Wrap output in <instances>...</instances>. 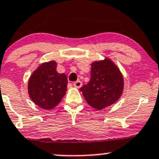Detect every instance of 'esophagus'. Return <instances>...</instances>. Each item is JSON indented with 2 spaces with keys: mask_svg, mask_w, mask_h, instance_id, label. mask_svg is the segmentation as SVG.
Wrapping results in <instances>:
<instances>
[{
  "mask_svg": "<svg viewBox=\"0 0 159 159\" xmlns=\"http://www.w3.org/2000/svg\"><path fill=\"white\" fill-rule=\"evenodd\" d=\"M73 85L75 87V88H80L81 86H82V82H81V81H77L76 82H75Z\"/></svg>",
  "mask_w": 159,
  "mask_h": 159,
  "instance_id": "obj_1",
  "label": "esophagus"
}]
</instances>
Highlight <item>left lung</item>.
<instances>
[{"label":"left lung","instance_id":"8db88e82","mask_svg":"<svg viewBox=\"0 0 159 159\" xmlns=\"http://www.w3.org/2000/svg\"><path fill=\"white\" fill-rule=\"evenodd\" d=\"M91 81L80 89L88 104L101 110L120 99L124 80L116 65L109 58L91 63Z\"/></svg>","mask_w":159,"mask_h":159}]
</instances>
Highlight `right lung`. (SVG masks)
Here are the masks:
<instances>
[{"mask_svg": "<svg viewBox=\"0 0 159 159\" xmlns=\"http://www.w3.org/2000/svg\"><path fill=\"white\" fill-rule=\"evenodd\" d=\"M57 62L50 61L40 64L28 81V93L35 104L44 110L56 107L67 91L66 74L56 71Z\"/></svg>", "mask_w": 159, "mask_h": 159, "instance_id": "add662e5", "label": "right lung"}]
</instances>
